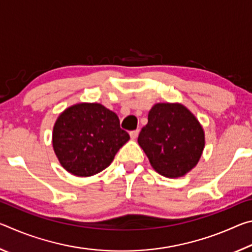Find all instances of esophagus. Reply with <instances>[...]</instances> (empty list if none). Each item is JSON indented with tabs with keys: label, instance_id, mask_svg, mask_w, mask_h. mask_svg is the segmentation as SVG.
<instances>
[{
	"label": "esophagus",
	"instance_id": "esophagus-1",
	"mask_svg": "<svg viewBox=\"0 0 252 252\" xmlns=\"http://www.w3.org/2000/svg\"><path fill=\"white\" fill-rule=\"evenodd\" d=\"M139 134V130H133V131H130V136L131 139H136V136Z\"/></svg>",
	"mask_w": 252,
	"mask_h": 252
}]
</instances>
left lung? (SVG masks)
Segmentation results:
<instances>
[{
	"label": "left lung",
	"mask_w": 252,
	"mask_h": 252,
	"mask_svg": "<svg viewBox=\"0 0 252 252\" xmlns=\"http://www.w3.org/2000/svg\"><path fill=\"white\" fill-rule=\"evenodd\" d=\"M152 168L161 176L179 178L197 165L204 148L198 119L180 103H157L138 138Z\"/></svg>",
	"instance_id": "8db88e82"
}]
</instances>
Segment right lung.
<instances>
[{
    "mask_svg": "<svg viewBox=\"0 0 252 252\" xmlns=\"http://www.w3.org/2000/svg\"><path fill=\"white\" fill-rule=\"evenodd\" d=\"M129 139L117 114L100 103L67 108L55 121L52 134L60 163L78 177H90L108 168Z\"/></svg>",
    "mask_w": 252,
    "mask_h": 252,
    "instance_id": "add662e5",
    "label": "right lung"
}]
</instances>
